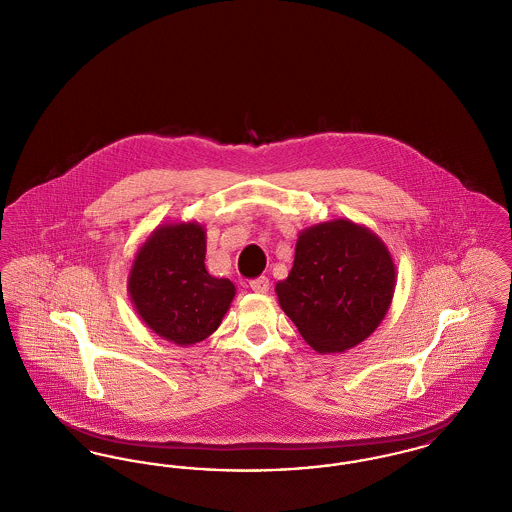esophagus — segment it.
I'll list each match as a JSON object with an SVG mask.
<instances>
[{"mask_svg":"<svg viewBox=\"0 0 512 512\" xmlns=\"http://www.w3.org/2000/svg\"><path fill=\"white\" fill-rule=\"evenodd\" d=\"M250 289L256 291V293H268L270 291V279L268 277H258V279H252L250 281Z\"/></svg>","mask_w":512,"mask_h":512,"instance_id":"obj_1","label":"esophagus"}]
</instances>
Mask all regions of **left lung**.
Instances as JSON below:
<instances>
[{"instance_id":"8db88e82","label":"left lung","mask_w":512,"mask_h":512,"mask_svg":"<svg viewBox=\"0 0 512 512\" xmlns=\"http://www.w3.org/2000/svg\"><path fill=\"white\" fill-rule=\"evenodd\" d=\"M396 268L367 227L334 219L305 229L279 307L318 353H341L367 340L392 303Z\"/></svg>"}]
</instances>
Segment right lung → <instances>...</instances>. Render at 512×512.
Returning a JSON list of instances; mask_svg holds the SVG:
<instances>
[{
    "label": "right lung",
    "instance_id": "right-lung-1",
    "mask_svg": "<svg viewBox=\"0 0 512 512\" xmlns=\"http://www.w3.org/2000/svg\"><path fill=\"white\" fill-rule=\"evenodd\" d=\"M128 291L141 320L178 345L211 336L235 299L229 279L205 270V231L198 223L157 227L137 250Z\"/></svg>",
    "mask_w": 512,
    "mask_h": 512
}]
</instances>
